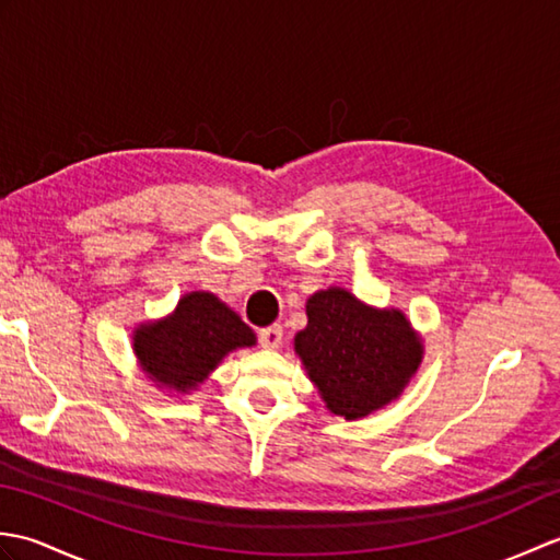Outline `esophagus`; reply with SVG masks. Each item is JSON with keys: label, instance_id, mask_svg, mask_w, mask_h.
Listing matches in <instances>:
<instances>
[{"label": "esophagus", "instance_id": "1", "mask_svg": "<svg viewBox=\"0 0 560 560\" xmlns=\"http://www.w3.org/2000/svg\"><path fill=\"white\" fill-rule=\"evenodd\" d=\"M259 343L265 349H281L283 347V327L271 325V327L259 329Z\"/></svg>", "mask_w": 560, "mask_h": 560}]
</instances>
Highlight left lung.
Instances as JSON below:
<instances>
[{"label":"left lung","mask_w":560,"mask_h":560,"mask_svg":"<svg viewBox=\"0 0 560 560\" xmlns=\"http://www.w3.org/2000/svg\"><path fill=\"white\" fill-rule=\"evenodd\" d=\"M305 313L293 347L331 413L363 419L397 399L419 371L423 343L397 307L377 311L329 287L307 299Z\"/></svg>","instance_id":"1"}]
</instances>
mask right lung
Listing matches in <instances>:
<instances>
[{
  "label": "right lung",
  "instance_id": "right-lung-1",
  "mask_svg": "<svg viewBox=\"0 0 560 560\" xmlns=\"http://www.w3.org/2000/svg\"><path fill=\"white\" fill-rule=\"evenodd\" d=\"M137 361L163 389H197L223 355L255 347V331L229 305L207 291L185 293L177 307L156 323L135 329Z\"/></svg>",
  "mask_w": 560,
  "mask_h": 560
}]
</instances>
